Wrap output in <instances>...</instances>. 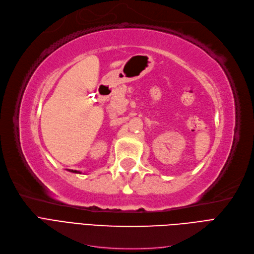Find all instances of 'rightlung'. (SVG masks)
Listing matches in <instances>:
<instances>
[{"instance_id": "obj_1", "label": "right lung", "mask_w": 254, "mask_h": 254, "mask_svg": "<svg viewBox=\"0 0 254 254\" xmlns=\"http://www.w3.org/2000/svg\"><path fill=\"white\" fill-rule=\"evenodd\" d=\"M69 171H70V172H73V173H81L80 171H77V170H71V169H69Z\"/></svg>"}]
</instances>
